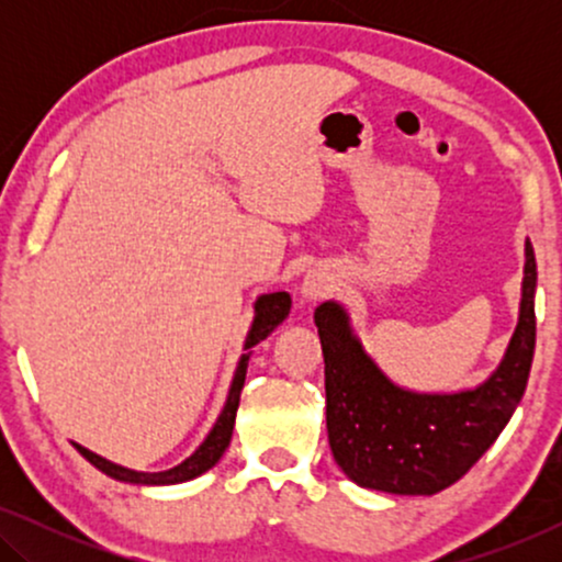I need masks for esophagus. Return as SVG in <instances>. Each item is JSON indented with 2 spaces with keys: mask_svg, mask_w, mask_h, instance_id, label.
<instances>
[{
  "mask_svg": "<svg viewBox=\"0 0 562 562\" xmlns=\"http://www.w3.org/2000/svg\"><path fill=\"white\" fill-rule=\"evenodd\" d=\"M337 289V276L327 268H312L299 283V294H302L304 302H317V299H325Z\"/></svg>",
  "mask_w": 562,
  "mask_h": 562,
  "instance_id": "34e87169",
  "label": "esophagus"
}]
</instances>
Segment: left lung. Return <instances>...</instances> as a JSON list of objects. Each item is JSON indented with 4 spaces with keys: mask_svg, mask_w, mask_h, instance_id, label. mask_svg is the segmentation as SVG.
Instances as JSON below:
<instances>
[{
    "mask_svg": "<svg viewBox=\"0 0 562 562\" xmlns=\"http://www.w3.org/2000/svg\"><path fill=\"white\" fill-rule=\"evenodd\" d=\"M537 263L525 240L519 319L502 363L460 391L398 386L363 348L350 312L329 299L314 310L325 356L327 437L352 483L398 496H432L471 471L527 389L535 356Z\"/></svg>",
    "mask_w": 562,
    "mask_h": 562,
    "instance_id": "obj_1",
    "label": "left lung"
}]
</instances>
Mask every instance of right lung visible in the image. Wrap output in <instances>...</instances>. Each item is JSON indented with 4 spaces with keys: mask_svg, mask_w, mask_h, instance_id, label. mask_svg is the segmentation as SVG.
I'll return each mask as SVG.
<instances>
[{
    "mask_svg": "<svg viewBox=\"0 0 562 562\" xmlns=\"http://www.w3.org/2000/svg\"><path fill=\"white\" fill-rule=\"evenodd\" d=\"M289 310H291V296L286 294V291H273V294H260L256 299V304H252V325L248 329V337H245L243 356H240V360H237L233 383H229L227 402H225V406H222L220 417H217V422H214V427L210 429V435L204 437V442L199 445V448L191 452L183 463L168 468V471L145 473V471H133V468L112 463V460H106L102 456H97V452L81 448L79 442H74L76 450H79L81 456L87 458L91 465L99 468L104 475H110V479L122 481V483H135V486H173V483L191 481V479H196V475L206 473L212 465H217V460L225 456L227 445H229V440H233L237 406H240V391L245 386V373H248V360L252 356L250 348H256L260 340H266V337L289 317Z\"/></svg>",
    "mask_w": 562,
    "mask_h": 562,
    "instance_id": "obj_1",
    "label": "right lung"
}]
</instances>
